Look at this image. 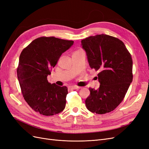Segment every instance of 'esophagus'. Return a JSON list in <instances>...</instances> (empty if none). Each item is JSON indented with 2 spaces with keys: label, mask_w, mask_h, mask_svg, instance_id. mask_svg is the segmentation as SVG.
Returning <instances> with one entry per match:
<instances>
[{
  "label": "esophagus",
  "mask_w": 149,
  "mask_h": 149,
  "mask_svg": "<svg viewBox=\"0 0 149 149\" xmlns=\"http://www.w3.org/2000/svg\"><path fill=\"white\" fill-rule=\"evenodd\" d=\"M68 88L70 90H73V89H80L81 87L77 86H69Z\"/></svg>",
  "instance_id": "34e87169"
}]
</instances>
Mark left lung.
<instances>
[{"instance_id":"1","label":"left lung","mask_w":149,"mask_h":149,"mask_svg":"<svg viewBox=\"0 0 149 149\" xmlns=\"http://www.w3.org/2000/svg\"><path fill=\"white\" fill-rule=\"evenodd\" d=\"M81 45L90 67L100 71V88H89L86 106L93 113H108L123 101L132 81L131 55L121 40L105 34L83 39Z\"/></svg>"}]
</instances>
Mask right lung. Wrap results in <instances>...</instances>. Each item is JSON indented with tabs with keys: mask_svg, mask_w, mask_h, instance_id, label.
<instances>
[{
	"mask_svg": "<svg viewBox=\"0 0 149 149\" xmlns=\"http://www.w3.org/2000/svg\"><path fill=\"white\" fill-rule=\"evenodd\" d=\"M72 40L42 37L25 48L19 57L17 72L24 100L35 112L53 116L64 110L66 86L48 83L47 76L63 53L73 45Z\"/></svg>",
	"mask_w": 149,
	"mask_h": 149,
	"instance_id": "add662e5",
	"label": "right lung"
}]
</instances>
